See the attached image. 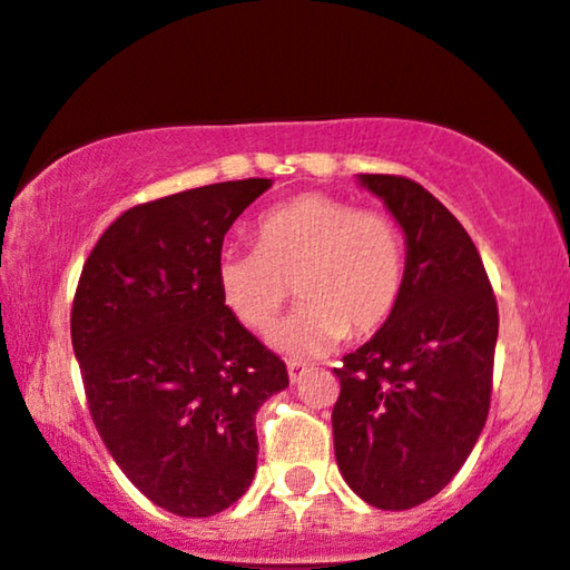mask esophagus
I'll return each mask as SVG.
<instances>
[{"instance_id": "1", "label": "esophagus", "mask_w": 570, "mask_h": 570, "mask_svg": "<svg viewBox=\"0 0 570 570\" xmlns=\"http://www.w3.org/2000/svg\"><path fill=\"white\" fill-rule=\"evenodd\" d=\"M286 370H289V381H292L294 385H297V383H303L307 372H311V367H307L305 362H294V358H292L289 364H286Z\"/></svg>"}]
</instances>
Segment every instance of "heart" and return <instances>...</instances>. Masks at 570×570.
<instances>
[{
    "instance_id": "b5f03b06",
    "label": "heart",
    "mask_w": 570,
    "mask_h": 570,
    "mask_svg": "<svg viewBox=\"0 0 570 570\" xmlns=\"http://www.w3.org/2000/svg\"><path fill=\"white\" fill-rule=\"evenodd\" d=\"M404 284L407 240L396 219L324 193L265 212L254 248H225L217 259L222 303L252 332L271 330L294 286L303 305L278 326L276 343L297 356L381 330Z\"/></svg>"
}]
</instances>
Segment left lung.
<instances>
[{"label": "left lung", "instance_id": "8db88e82", "mask_svg": "<svg viewBox=\"0 0 570 570\" xmlns=\"http://www.w3.org/2000/svg\"><path fill=\"white\" fill-rule=\"evenodd\" d=\"M407 235V284L394 316L335 367V458L377 509L434 499L488 421L499 305L474 240L426 187L362 174Z\"/></svg>", "mask_w": 570, "mask_h": 570}]
</instances>
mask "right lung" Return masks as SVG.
I'll list each match as a JSON object with an SVG mask.
<instances>
[{"instance_id":"add662e5","label":"right lung","mask_w":570,"mask_h":570,"mask_svg":"<svg viewBox=\"0 0 570 570\" xmlns=\"http://www.w3.org/2000/svg\"><path fill=\"white\" fill-rule=\"evenodd\" d=\"M267 179L185 189L120 214L85 259L71 345L90 417L122 474L166 512L212 517L257 472L254 415L289 385L222 303L217 259Z\"/></svg>"}]
</instances>
